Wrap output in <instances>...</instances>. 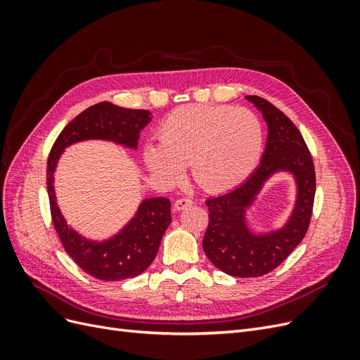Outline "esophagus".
Masks as SVG:
<instances>
[{
  "instance_id": "34e87169",
  "label": "esophagus",
  "mask_w": 360,
  "mask_h": 360,
  "mask_svg": "<svg viewBox=\"0 0 360 360\" xmlns=\"http://www.w3.org/2000/svg\"><path fill=\"white\" fill-rule=\"evenodd\" d=\"M192 204H193V201L191 198L184 197V198H179L176 201V204H174V207H176L177 210H184V209H186V207H191Z\"/></svg>"
}]
</instances>
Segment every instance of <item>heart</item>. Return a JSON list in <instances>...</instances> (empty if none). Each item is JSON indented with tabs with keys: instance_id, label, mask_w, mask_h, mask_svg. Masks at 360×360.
<instances>
[{
	"instance_id": "1",
	"label": "heart",
	"mask_w": 360,
	"mask_h": 360,
	"mask_svg": "<svg viewBox=\"0 0 360 360\" xmlns=\"http://www.w3.org/2000/svg\"><path fill=\"white\" fill-rule=\"evenodd\" d=\"M159 141L144 150L151 172L172 183L191 165L195 183L209 193L246 181L264 151L259 118L246 108L228 105L177 108L162 122Z\"/></svg>"
}]
</instances>
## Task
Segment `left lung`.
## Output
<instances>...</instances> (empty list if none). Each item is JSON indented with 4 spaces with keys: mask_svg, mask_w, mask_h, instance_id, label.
I'll list each match as a JSON object with an SVG mask.
<instances>
[{
    "mask_svg": "<svg viewBox=\"0 0 360 360\" xmlns=\"http://www.w3.org/2000/svg\"><path fill=\"white\" fill-rule=\"evenodd\" d=\"M246 99L263 112L269 127L264 155L240 186L205 201L209 226L202 238L204 252L212 263L236 278L267 275L292 252L308 231L315 197L312 156L296 124L263 97L246 96ZM278 170H288L297 179V207L281 231L252 235L245 226L244 212L264 181Z\"/></svg>",
    "mask_w": 360,
    "mask_h": 360,
    "instance_id": "obj_1",
    "label": "left lung"
}]
</instances>
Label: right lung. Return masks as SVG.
Segmentation results:
<instances>
[{"mask_svg":"<svg viewBox=\"0 0 360 360\" xmlns=\"http://www.w3.org/2000/svg\"><path fill=\"white\" fill-rule=\"evenodd\" d=\"M146 110H126L110 102L86 108L61 130L48 158L46 184L51 217L66 252L86 275L101 281L135 278L155 259L163 233L171 224L168 198H150L141 202L136 216L124 230L106 242H90L64 221L53 193V171L63 150L84 139H110L136 148L139 132L150 122Z\"/></svg>","mask_w":360,"mask_h":360,"instance_id":"1","label":"right lung"}]
</instances>
